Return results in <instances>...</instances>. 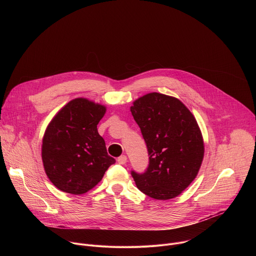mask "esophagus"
I'll return each instance as SVG.
<instances>
[{
	"label": "esophagus",
	"mask_w": 256,
	"mask_h": 256,
	"mask_svg": "<svg viewBox=\"0 0 256 256\" xmlns=\"http://www.w3.org/2000/svg\"><path fill=\"white\" fill-rule=\"evenodd\" d=\"M126 160H128V158H126V155H122V156H120V157L118 158V164H122V165L126 164Z\"/></svg>",
	"instance_id": "obj_1"
}]
</instances>
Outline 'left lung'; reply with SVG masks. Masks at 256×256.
I'll return each instance as SVG.
<instances>
[{
  "instance_id": "8db88e82",
  "label": "left lung",
  "mask_w": 256,
  "mask_h": 256,
  "mask_svg": "<svg viewBox=\"0 0 256 256\" xmlns=\"http://www.w3.org/2000/svg\"><path fill=\"white\" fill-rule=\"evenodd\" d=\"M130 112L149 156L144 172L130 171L138 188L156 200L179 196L198 175L204 158L194 116L180 100L156 92L136 100Z\"/></svg>"
}]
</instances>
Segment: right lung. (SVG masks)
<instances>
[{
	"label": "right lung",
	"mask_w": 256,
	"mask_h": 256,
	"mask_svg": "<svg viewBox=\"0 0 256 256\" xmlns=\"http://www.w3.org/2000/svg\"><path fill=\"white\" fill-rule=\"evenodd\" d=\"M105 110L100 104L77 98L64 106L48 124L42 140V161L48 177L60 190L85 194L116 163L97 130Z\"/></svg>",
	"instance_id": "add662e5"
}]
</instances>
